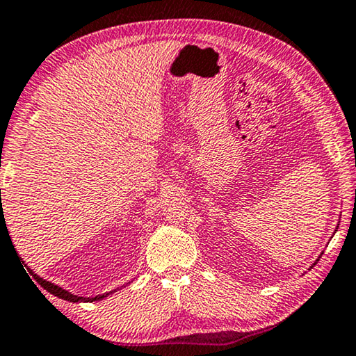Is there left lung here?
I'll use <instances>...</instances> for the list:
<instances>
[{
  "instance_id": "8db88e82",
  "label": "left lung",
  "mask_w": 356,
  "mask_h": 356,
  "mask_svg": "<svg viewBox=\"0 0 356 356\" xmlns=\"http://www.w3.org/2000/svg\"><path fill=\"white\" fill-rule=\"evenodd\" d=\"M337 228H339V226H337ZM337 228H336V231H337ZM318 260H319V257L316 259V261H318ZM316 261H315V264H316ZM315 264H313V265H315ZM313 265H312V266H313ZM312 266H310V268H312Z\"/></svg>"
}]
</instances>
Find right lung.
Listing matches in <instances>:
<instances>
[{
  "label": "right lung",
  "mask_w": 356,
  "mask_h": 356,
  "mask_svg": "<svg viewBox=\"0 0 356 356\" xmlns=\"http://www.w3.org/2000/svg\"><path fill=\"white\" fill-rule=\"evenodd\" d=\"M1 223L6 225V221H4L3 210L0 212V225H1ZM6 229H8V226H6ZM8 234H9V231H8ZM20 260H22V259H20ZM22 265L25 266V270L29 271V275L33 276L35 280H37L38 284H40L41 287H43V289H46L49 293H53V296L63 298V300H67V302H75V303H80V302H83V303H88V302H90V303H91V302H101L102 298H107L109 296H112V293H114V292L120 291V289H123V287H127L128 284H130V282H127V284L117 287V289H112V291H109V292L97 293V296H92V297H81V296H75V293H72L70 291L64 289V287L54 284V282H51V281H48V280H43V277L38 276L37 273H35V271L32 270V268H29L27 265H25V261H22Z\"/></svg>",
  "instance_id": "1"
}]
</instances>
